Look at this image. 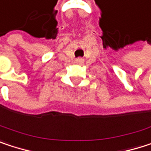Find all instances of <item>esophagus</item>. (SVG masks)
<instances>
[{"instance_id": "1", "label": "esophagus", "mask_w": 151, "mask_h": 151, "mask_svg": "<svg viewBox=\"0 0 151 151\" xmlns=\"http://www.w3.org/2000/svg\"><path fill=\"white\" fill-rule=\"evenodd\" d=\"M75 61L77 64H82L84 62V59L82 58H76Z\"/></svg>"}]
</instances>
